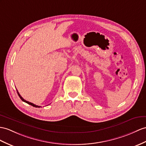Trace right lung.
I'll return each mask as SVG.
<instances>
[{
  "label": "right lung",
  "instance_id": "obj_1",
  "mask_svg": "<svg viewBox=\"0 0 146 146\" xmlns=\"http://www.w3.org/2000/svg\"><path fill=\"white\" fill-rule=\"evenodd\" d=\"M17 94H18V95H19V97L21 98V100H22L23 102H25V103H27V104H29V105H31V106H34V107H36V108H40V107H41L40 106L36 105H35V104H32V103H31V102H28V101H27V100H25V99H23V98H22V96H21V95H20V94L19 93V92H18V90H17Z\"/></svg>",
  "mask_w": 146,
  "mask_h": 146
}]
</instances>
